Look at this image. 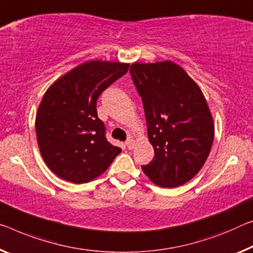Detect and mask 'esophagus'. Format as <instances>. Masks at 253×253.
Masks as SVG:
<instances>
[{
  "label": "esophagus",
  "mask_w": 253,
  "mask_h": 253,
  "mask_svg": "<svg viewBox=\"0 0 253 253\" xmlns=\"http://www.w3.org/2000/svg\"><path fill=\"white\" fill-rule=\"evenodd\" d=\"M126 146L127 149H132L134 147V141L132 139H127L126 141Z\"/></svg>",
  "instance_id": "obj_1"
}]
</instances>
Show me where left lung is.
Listing matches in <instances>:
<instances>
[{
	"mask_svg": "<svg viewBox=\"0 0 253 253\" xmlns=\"http://www.w3.org/2000/svg\"><path fill=\"white\" fill-rule=\"evenodd\" d=\"M130 75L141 97L155 150L142 170L163 188L186 183L204 166L213 141V122L203 92L170 61L134 63Z\"/></svg>",
	"mask_w": 253,
	"mask_h": 253,
	"instance_id": "1",
	"label": "left lung"
}]
</instances>
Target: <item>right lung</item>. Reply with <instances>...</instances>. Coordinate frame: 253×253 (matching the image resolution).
<instances>
[{
    "label": "right lung",
    "mask_w": 253,
    "mask_h": 253,
    "mask_svg": "<svg viewBox=\"0 0 253 253\" xmlns=\"http://www.w3.org/2000/svg\"><path fill=\"white\" fill-rule=\"evenodd\" d=\"M127 70L129 64L118 62H87L45 92L35 127L42 159L57 176L86 183L103 174L121 153L107 141L96 105L105 89Z\"/></svg>",
    "instance_id": "obj_1"
}]
</instances>
